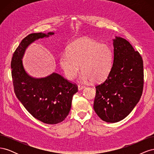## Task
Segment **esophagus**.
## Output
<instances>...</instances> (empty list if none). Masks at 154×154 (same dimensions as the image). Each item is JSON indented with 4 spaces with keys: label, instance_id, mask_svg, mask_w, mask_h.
Wrapping results in <instances>:
<instances>
[{
    "label": "esophagus",
    "instance_id": "esophagus-1",
    "mask_svg": "<svg viewBox=\"0 0 154 154\" xmlns=\"http://www.w3.org/2000/svg\"><path fill=\"white\" fill-rule=\"evenodd\" d=\"M78 90H79V91H81V90L83 89V88H85V86L82 85H78Z\"/></svg>",
    "mask_w": 154,
    "mask_h": 154
}]
</instances>
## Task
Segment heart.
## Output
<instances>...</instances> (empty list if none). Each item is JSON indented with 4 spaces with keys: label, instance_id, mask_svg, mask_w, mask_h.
I'll return each instance as SVG.
<instances>
[{
    "label": "heart",
    "instance_id": "1",
    "mask_svg": "<svg viewBox=\"0 0 154 154\" xmlns=\"http://www.w3.org/2000/svg\"><path fill=\"white\" fill-rule=\"evenodd\" d=\"M112 53L108 45L87 38L76 40L70 45L67 53L60 56V66L69 80L80 72L83 82H101L109 75L112 67Z\"/></svg>",
    "mask_w": 154,
    "mask_h": 154
}]
</instances>
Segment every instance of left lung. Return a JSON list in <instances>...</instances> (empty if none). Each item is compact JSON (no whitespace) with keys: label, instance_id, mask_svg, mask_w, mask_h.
Returning a JSON list of instances; mask_svg holds the SVG:
<instances>
[{"label":"left lung","instance_id":"obj_1","mask_svg":"<svg viewBox=\"0 0 154 154\" xmlns=\"http://www.w3.org/2000/svg\"><path fill=\"white\" fill-rule=\"evenodd\" d=\"M112 67L106 80L96 86L94 109L104 122L116 123L131 112L140 100L144 72L141 56L127 40H113Z\"/></svg>","mask_w":154,"mask_h":154}]
</instances>
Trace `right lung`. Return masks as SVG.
<instances>
[{
	"label": "right lung",
	"mask_w": 154,
	"mask_h": 154,
	"mask_svg": "<svg viewBox=\"0 0 154 154\" xmlns=\"http://www.w3.org/2000/svg\"><path fill=\"white\" fill-rule=\"evenodd\" d=\"M54 34L49 32L48 34L37 32L27 35L14 52L11 62L17 97L35 118L51 125L62 122L66 118L78 87L55 72L41 78L29 76L25 71L22 58L26 48L31 43Z\"/></svg>",
	"instance_id": "obj_1"
}]
</instances>
